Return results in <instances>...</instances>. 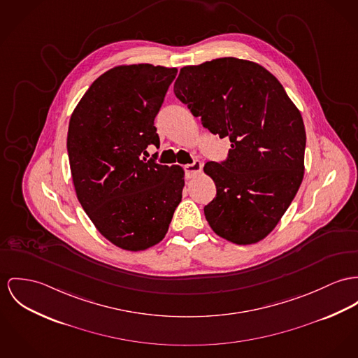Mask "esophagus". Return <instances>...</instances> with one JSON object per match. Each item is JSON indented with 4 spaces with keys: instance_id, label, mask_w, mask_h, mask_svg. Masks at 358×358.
Listing matches in <instances>:
<instances>
[{
    "instance_id": "esophagus-1",
    "label": "esophagus",
    "mask_w": 358,
    "mask_h": 358,
    "mask_svg": "<svg viewBox=\"0 0 358 358\" xmlns=\"http://www.w3.org/2000/svg\"><path fill=\"white\" fill-rule=\"evenodd\" d=\"M201 162L200 161H193L192 164L185 166V173H187V177L188 178H193L196 177L200 171H201Z\"/></svg>"
}]
</instances>
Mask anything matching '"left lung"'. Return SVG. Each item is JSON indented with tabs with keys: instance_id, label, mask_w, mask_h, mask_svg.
<instances>
[{
	"instance_id": "1",
	"label": "left lung",
	"mask_w": 358,
	"mask_h": 358,
	"mask_svg": "<svg viewBox=\"0 0 358 358\" xmlns=\"http://www.w3.org/2000/svg\"><path fill=\"white\" fill-rule=\"evenodd\" d=\"M174 94L204 128L231 143L224 162L204 165L217 187L204 207L208 224L238 245L262 241L303 182L301 113L273 73L234 57L181 68Z\"/></svg>"
}]
</instances>
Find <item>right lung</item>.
Returning <instances> with one entry per match:
<instances>
[{
	"instance_id": "right-lung-1",
	"label": "right lung",
	"mask_w": 358,
	"mask_h": 358,
	"mask_svg": "<svg viewBox=\"0 0 358 358\" xmlns=\"http://www.w3.org/2000/svg\"><path fill=\"white\" fill-rule=\"evenodd\" d=\"M177 68L120 65L90 85L71 115L66 148L76 196L98 231L125 250L165 238L184 169L141 155L159 144L154 120Z\"/></svg>"
}]
</instances>
